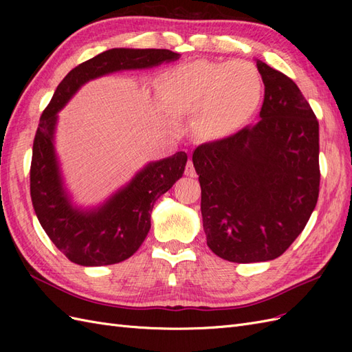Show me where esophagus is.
I'll use <instances>...</instances> for the list:
<instances>
[{"mask_svg": "<svg viewBox=\"0 0 352 352\" xmlns=\"http://www.w3.org/2000/svg\"><path fill=\"white\" fill-rule=\"evenodd\" d=\"M185 175L186 176H190V177H194L197 173H195V168H194V164H192V162H189L186 163V168H185Z\"/></svg>", "mask_w": 352, "mask_h": 352, "instance_id": "obj_1", "label": "esophagus"}]
</instances>
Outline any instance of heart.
I'll use <instances>...</instances> for the list:
<instances>
[{"mask_svg":"<svg viewBox=\"0 0 352 352\" xmlns=\"http://www.w3.org/2000/svg\"><path fill=\"white\" fill-rule=\"evenodd\" d=\"M162 107L172 114L195 113V127L207 140L238 132L258 109L263 83L245 61L198 60L167 69L155 83Z\"/></svg>","mask_w":352,"mask_h":352,"instance_id":"heart-1","label":"heart"}]
</instances>
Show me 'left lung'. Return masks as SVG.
I'll use <instances>...</instances> for the list:
<instances>
[{"mask_svg":"<svg viewBox=\"0 0 352 352\" xmlns=\"http://www.w3.org/2000/svg\"><path fill=\"white\" fill-rule=\"evenodd\" d=\"M255 61L264 83L260 120L192 155L207 245L232 263L282 255L304 230L320 185L310 104L286 74Z\"/></svg>","mask_w":352,"mask_h":352,"instance_id":"left-lung-1","label":"left lung"}]
</instances>
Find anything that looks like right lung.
<instances>
[{
  "label": "right lung",
  "mask_w": 352,
  "mask_h": 352,
  "mask_svg": "<svg viewBox=\"0 0 352 352\" xmlns=\"http://www.w3.org/2000/svg\"><path fill=\"white\" fill-rule=\"evenodd\" d=\"M179 57L170 50L104 51L70 70L42 113L32 151V204L42 229L72 263L97 267L132 257L151 229L155 201L182 177L188 155L179 151L146 163L100 204L85 207L74 201L61 170L56 150L58 113L89 80L117 72L153 69Z\"/></svg>",
  "instance_id": "right-lung-1"
}]
</instances>
